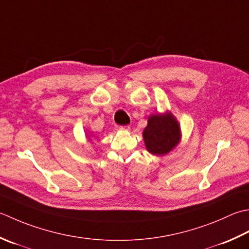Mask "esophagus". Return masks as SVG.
Wrapping results in <instances>:
<instances>
[{
	"label": "esophagus",
	"instance_id": "esophagus-1",
	"mask_svg": "<svg viewBox=\"0 0 249 249\" xmlns=\"http://www.w3.org/2000/svg\"><path fill=\"white\" fill-rule=\"evenodd\" d=\"M121 128L124 129V130H129L130 126L129 125H124V126H121Z\"/></svg>",
	"mask_w": 249,
	"mask_h": 249
}]
</instances>
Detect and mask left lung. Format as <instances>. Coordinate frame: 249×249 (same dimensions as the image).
Masks as SVG:
<instances>
[{"label": "left lung", "mask_w": 249, "mask_h": 249, "mask_svg": "<svg viewBox=\"0 0 249 249\" xmlns=\"http://www.w3.org/2000/svg\"><path fill=\"white\" fill-rule=\"evenodd\" d=\"M142 135L145 148L153 155L167 154L181 138L178 121L169 112L149 116Z\"/></svg>", "instance_id": "8db88e82"}]
</instances>
